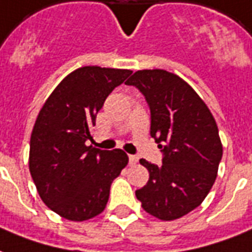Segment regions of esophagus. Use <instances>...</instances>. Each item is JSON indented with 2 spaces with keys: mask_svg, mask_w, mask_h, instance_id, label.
<instances>
[{
  "mask_svg": "<svg viewBox=\"0 0 252 252\" xmlns=\"http://www.w3.org/2000/svg\"><path fill=\"white\" fill-rule=\"evenodd\" d=\"M128 162H130V165H135L137 162H138V157L137 156H128Z\"/></svg>",
  "mask_w": 252,
  "mask_h": 252,
  "instance_id": "34e87169",
  "label": "esophagus"
}]
</instances>
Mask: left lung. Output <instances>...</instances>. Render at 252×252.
Wrapping results in <instances>:
<instances>
[{
    "label": "left lung",
    "mask_w": 252,
    "mask_h": 252,
    "mask_svg": "<svg viewBox=\"0 0 252 252\" xmlns=\"http://www.w3.org/2000/svg\"><path fill=\"white\" fill-rule=\"evenodd\" d=\"M126 84L145 95L150 135L164 152L159 166L139 159L149 181L135 196L154 218L180 219L203 203L218 176L223 145L216 121L193 88L165 69L137 71Z\"/></svg>",
    "instance_id": "obj_1"
}]
</instances>
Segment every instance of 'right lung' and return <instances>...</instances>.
I'll use <instances>...</instances> for the list:
<instances>
[{"mask_svg":"<svg viewBox=\"0 0 252 252\" xmlns=\"http://www.w3.org/2000/svg\"><path fill=\"white\" fill-rule=\"evenodd\" d=\"M130 69L86 65L58 84L40 110L29 149V170L44 204L71 221L102 214L110 187L127 165L121 149L87 146L96 114Z\"/></svg>","mask_w":252,"mask_h":252,"instance_id":"1","label":"right lung"}]
</instances>
